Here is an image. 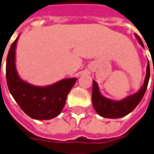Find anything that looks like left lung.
<instances>
[{
  "instance_id": "obj_1",
  "label": "left lung",
  "mask_w": 154,
  "mask_h": 154,
  "mask_svg": "<svg viewBox=\"0 0 154 154\" xmlns=\"http://www.w3.org/2000/svg\"><path fill=\"white\" fill-rule=\"evenodd\" d=\"M136 36L139 43L144 47L140 37L137 35H136ZM149 77H150V67H149V63H147V74H146V77L144 80V84L142 86V88L139 90L137 93L132 94L120 101H114V100H111L103 97L100 93L99 87L97 82L93 80L91 100H92V105L95 110L100 116L108 119L121 118L129 114L135 109V108L139 104L147 90Z\"/></svg>"
}]
</instances>
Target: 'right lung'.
I'll return each mask as SVG.
<instances>
[{"instance_id": "1", "label": "right lung", "mask_w": 154, "mask_h": 154, "mask_svg": "<svg viewBox=\"0 0 154 154\" xmlns=\"http://www.w3.org/2000/svg\"><path fill=\"white\" fill-rule=\"evenodd\" d=\"M17 40L18 37L12 44L7 57L6 75L9 91L30 118L40 120L55 118L62 112L67 96L77 79H63L47 86H36L23 80L17 75L15 64Z\"/></svg>"}]
</instances>
